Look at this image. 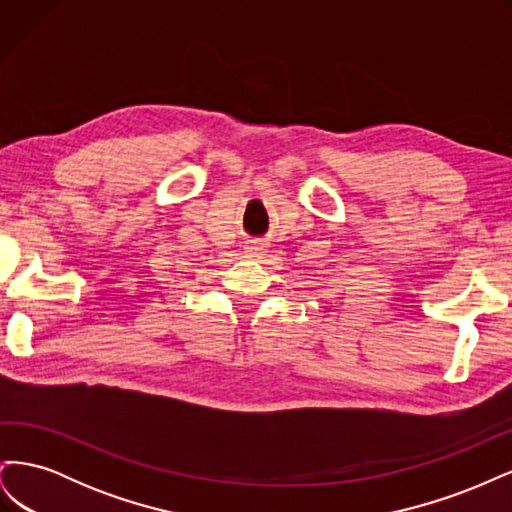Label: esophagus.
<instances>
[{"label":"esophagus","instance_id":"34e87169","mask_svg":"<svg viewBox=\"0 0 512 512\" xmlns=\"http://www.w3.org/2000/svg\"><path fill=\"white\" fill-rule=\"evenodd\" d=\"M245 252L250 254V256H256V254H260V252H262V245H260V243H250V245H245Z\"/></svg>","mask_w":512,"mask_h":512}]
</instances>
